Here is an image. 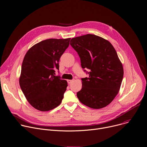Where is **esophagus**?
Returning <instances> with one entry per match:
<instances>
[{"instance_id":"34e87169","label":"esophagus","mask_w":147,"mask_h":147,"mask_svg":"<svg viewBox=\"0 0 147 147\" xmlns=\"http://www.w3.org/2000/svg\"><path fill=\"white\" fill-rule=\"evenodd\" d=\"M73 81V80H67V83L68 84H70Z\"/></svg>"}]
</instances>
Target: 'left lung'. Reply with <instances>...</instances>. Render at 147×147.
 <instances>
[{
    "instance_id": "obj_1",
    "label": "left lung",
    "mask_w": 147,
    "mask_h": 147,
    "mask_svg": "<svg viewBox=\"0 0 147 147\" xmlns=\"http://www.w3.org/2000/svg\"><path fill=\"white\" fill-rule=\"evenodd\" d=\"M70 45L79 54L82 67L89 70V77L82 79L78 99L92 109L106 107L118 94L123 76L115 49L109 41L93 34L73 38Z\"/></svg>"
}]
</instances>
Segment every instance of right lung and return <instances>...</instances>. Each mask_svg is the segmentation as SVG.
Here are the masks:
<instances>
[{
    "label": "right lung",
    "instance_id": "1",
    "mask_svg": "<svg viewBox=\"0 0 147 147\" xmlns=\"http://www.w3.org/2000/svg\"><path fill=\"white\" fill-rule=\"evenodd\" d=\"M70 40L69 38L42 41L29 48L24 57L19 84L28 102L38 111L52 110L62 102L67 82L54 74Z\"/></svg>",
    "mask_w": 147,
    "mask_h": 147
}]
</instances>
